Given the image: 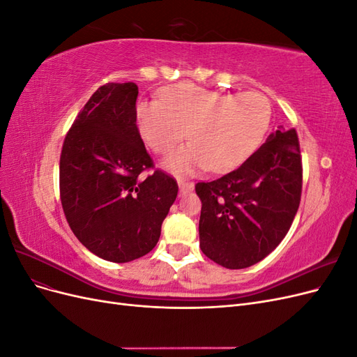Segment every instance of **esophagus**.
<instances>
[{"mask_svg":"<svg viewBox=\"0 0 357 357\" xmlns=\"http://www.w3.org/2000/svg\"><path fill=\"white\" fill-rule=\"evenodd\" d=\"M178 188H180V193L185 195V193L190 192L193 189V183L192 181H186V180H178Z\"/></svg>","mask_w":357,"mask_h":357,"instance_id":"34e87169","label":"esophagus"}]
</instances>
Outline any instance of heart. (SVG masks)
I'll return each mask as SVG.
<instances>
[{"instance_id":"heart-1","label":"heart","mask_w":357,"mask_h":357,"mask_svg":"<svg viewBox=\"0 0 357 357\" xmlns=\"http://www.w3.org/2000/svg\"><path fill=\"white\" fill-rule=\"evenodd\" d=\"M269 119L271 105L261 92L225 93L192 83L171 86L159 102H143L137 110L138 132L155 153L171 152L188 134L192 143L165 160L177 174L240 165L261 144Z\"/></svg>"}]
</instances>
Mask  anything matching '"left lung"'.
<instances>
[{
    "label": "left lung",
    "mask_w": 357,
    "mask_h": 357,
    "mask_svg": "<svg viewBox=\"0 0 357 357\" xmlns=\"http://www.w3.org/2000/svg\"><path fill=\"white\" fill-rule=\"evenodd\" d=\"M195 190L202 253L229 269L261 262L286 236L301 202L296 131L277 129L241 167Z\"/></svg>",
    "instance_id": "8db88e82"
}]
</instances>
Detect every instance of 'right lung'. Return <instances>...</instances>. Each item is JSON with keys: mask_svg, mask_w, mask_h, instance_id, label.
Listing matches in <instances>:
<instances>
[{"mask_svg": "<svg viewBox=\"0 0 357 357\" xmlns=\"http://www.w3.org/2000/svg\"><path fill=\"white\" fill-rule=\"evenodd\" d=\"M138 86L107 83L75 117L63 139L59 190L77 240L116 264L153 250L177 198V181L153 168L137 128Z\"/></svg>", "mask_w": 357, "mask_h": 357, "instance_id": "1", "label": "right lung"}]
</instances>
